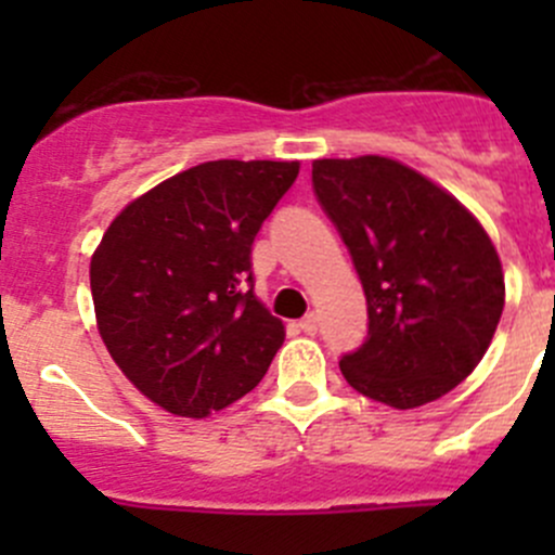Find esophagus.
Instances as JSON below:
<instances>
[{
	"mask_svg": "<svg viewBox=\"0 0 555 555\" xmlns=\"http://www.w3.org/2000/svg\"><path fill=\"white\" fill-rule=\"evenodd\" d=\"M300 330H304L306 335H317V330H319V319H317V313H306L304 319H300V324H298Z\"/></svg>",
	"mask_w": 555,
	"mask_h": 555,
	"instance_id": "1",
	"label": "esophagus"
}]
</instances>
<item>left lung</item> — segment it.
Here are the masks:
<instances>
[{"label": "left lung", "instance_id": "obj_1", "mask_svg": "<svg viewBox=\"0 0 555 555\" xmlns=\"http://www.w3.org/2000/svg\"><path fill=\"white\" fill-rule=\"evenodd\" d=\"M311 182L367 300V335L340 357L344 378L400 411L449 395L483 360L505 306L491 238L453 195L397 160H313Z\"/></svg>", "mask_w": 555, "mask_h": 555}]
</instances>
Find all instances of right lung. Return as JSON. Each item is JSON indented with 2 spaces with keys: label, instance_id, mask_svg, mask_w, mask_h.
Instances as JSON below:
<instances>
[{
  "label": "right lung",
  "instance_id": "1",
  "mask_svg": "<svg viewBox=\"0 0 555 555\" xmlns=\"http://www.w3.org/2000/svg\"><path fill=\"white\" fill-rule=\"evenodd\" d=\"M298 160H209L131 201L91 260L99 333L126 378L188 418L266 376L284 324L255 298L251 242Z\"/></svg>",
  "mask_w": 555,
  "mask_h": 555
}]
</instances>
